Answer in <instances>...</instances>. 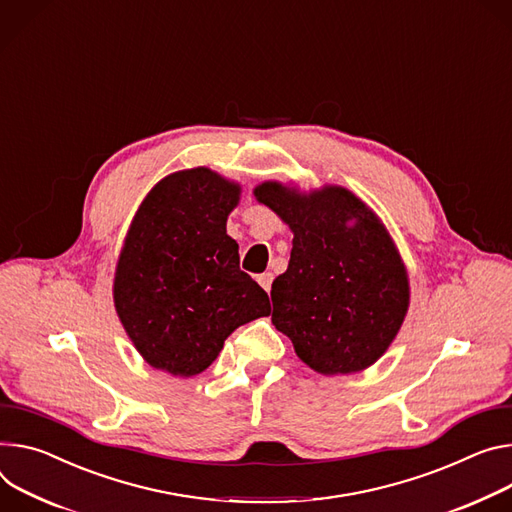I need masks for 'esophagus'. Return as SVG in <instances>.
I'll return each mask as SVG.
<instances>
[{"instance_id": "34e87169", "label": "esophagus", "mask_w": 512, "mask_h": 512, "mask_svg": "<svg viewBox=\"0 0 512 512\" xmlns=\"http://www.w3.org/2000/svg\"><path fill=\"white\" fill-rule=\"evenodd\" d=\"M257 282H259V286L269 294V290H271V282H273V273L265 271V273L257 275Z\"/></svg>"}]
</instances>
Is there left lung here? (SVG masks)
I'll return each mask as SVG.
<instances>
[{"mask_svg":"<svg viewBox=\"0 0 512 512\" xmlns=\"http://www.w3.org/2000/svg\"><path fill=\"white\" fill-rule=\"evenodd\" d=\"M255 196L294 232L288 269L271 286L275 329L324 376L378 361L408 310L406 269L378 216L345 188L302 196L267 181Z\"/></svg>","mask_w":512,"mask_h":512,"instance_id":"1","label":"left lung"}]
</instances>
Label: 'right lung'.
I'll return each instance as SVG.
<instances>
[{"instance_id":"obj_1","label":"right lung","mask_w":512,"mask_h":512,"mask_svg":"<svg viewBox=\"0 0 512 512\" xmlns=\"http://www.w3.org/2000/svg\"><path fill=\"white\" fill-rule=\"evenodd\" d=\"M237 202L239 185L214 171H179L155 185L128 230L114 304L138 353L173 376L200 374L232 331L271 312L226 235Z\"/></svg>"}]
</instances>
